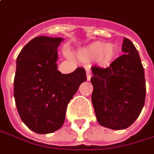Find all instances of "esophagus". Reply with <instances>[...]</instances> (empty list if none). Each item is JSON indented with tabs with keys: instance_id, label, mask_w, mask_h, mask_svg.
<instances>
[{
	"instance_id": "34e87169",
	"label": "esophagus",
	"mask_w": 154,
	"mask_h": 154,
	"mask_svg": "<svg viewBox=\"0 0 154 154\" xmlns=\"http://www.w3.org/2000/svg\"><path fill=\"white\" fill-rule=\"evenodd\" d=\"M86 71H87V79H88V80H90L91 76H92V72H91V69H90L89 67H88V68L86 69Z\"/></svg>"
}]
</instances>
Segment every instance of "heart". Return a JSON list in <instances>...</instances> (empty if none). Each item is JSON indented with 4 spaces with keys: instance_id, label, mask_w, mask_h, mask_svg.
Listing matches in <instances>:
<instances>
[{
    "instance_id": "obj_1",
    "label": "heart",
    "mask_w": 154,
    "mask_h": 154,
    "mask_svg": "<svg viewBox=\"0 0 154 154\" xmlns=\"http://www.w3.org/2000/svg\"><path fill=\"white\" fill-rule=\"evenodd\" d=\"M118 50L116 45L96 41L86 47L82 50V56L88 59L97 58L99 65L103 66H110L117 57Z\"/></svg>"
}]
</instances>
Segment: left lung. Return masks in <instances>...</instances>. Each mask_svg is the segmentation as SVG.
I'll return each instance as SVG.
<instances>
[{
	"mask_svg": "<svg viewBox=\"0 0 154 154\" xmlns=\"http://www.w3.org/2000/svg\"><path fill=\"white\" fill-rule=\"evenodd\" d=\"M122 50L108 67L92 66V103L97 122L122 130L134 123L145 102L144 69L133 42L125 38Z\"/></svg>",
	"mask_w": 154,
	"mask_h": 154,
	"instance_id": "8db88e82",
	"label": "left lung"
}]
</instances>
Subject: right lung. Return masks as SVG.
<instances>
[{
    "label": "right lung",
    "mask_w": 154,
    "mask_h": 154,
    "mask_svg": "<svg viewBox=\"0 0 154 154\" xmlns=\"http://www.w3.org/2000/svg\"><path fill=\"white\" fill-rule=\"evenodd\" d=\"M62 38L31 39L16 62L14 98L22 122L37 134H50L65 122L67 104L87 80L86 70L70 74L57 70V47Z\"/></svg>",
    "instance_id": "right-lung-1"
}]
</instances>
